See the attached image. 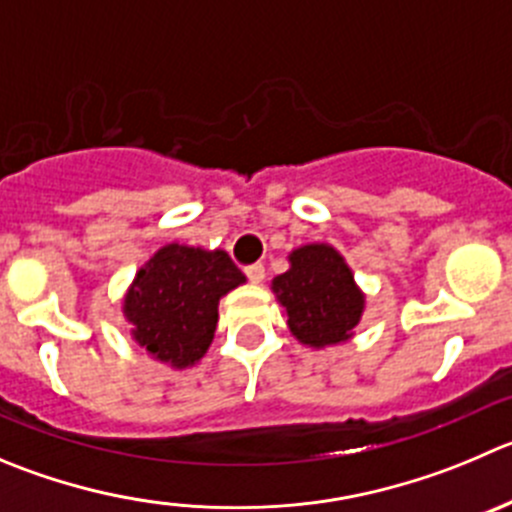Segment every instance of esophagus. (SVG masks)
Masks as SVG:
<instances>
[{
  "instance_id": "34e87169",
  "label": "esophagus",
  "mask_w": 512,
  "mask_h": 512,
  "mask_svg": "<svg viewBox=\"0 0 512 512\" xmlns=\"http://www.w3.org/2000/svg\"><path fill=\"white\" fill-rule=\"evenodd\" d=\"M246 276H248V281H251V284H261V281H264V276H266V271H264V266H261V264H251V266H246Z\"/></svg>"
}]
</instances>
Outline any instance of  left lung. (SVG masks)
Instances as JSON below:
<instances>
[{
    "instance_id": "obj_1",
    "label": "left lung",
    "mask_w": 512,
    "mask_h": 512,
    "mask_svg": "<svg viewBox=\"0 0 512 512\" xmlns=\"http://www.w3.org/2000/svg\"><path fill=\"white\" fill-rule=\"evenodd\" d=\"M286 324L301 344L324 349L354 337L364 294L342 253L329 243H306L289 253V271L271 281Z\"/></svg>"
}]
</instances>
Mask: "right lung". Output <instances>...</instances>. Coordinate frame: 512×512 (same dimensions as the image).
Returning <instances> with one entry per match:
<instances>
[{
	"mask_svg": "<svg viewBox=\"0 0 512 512\" xmlns=\"http://www.w3.org/2000/svg\"><path fill=\"white\" fill-rule=\"evenodd\" d=\"M246 284L226 251L165 243L150 256L123 296L130 337L158 362L193 367L208 352L218 324V301Z\"/></svg>",
	"mask_w": 512,
	"mask_h": 512,
	"instance_id": "add662e5",
	"label": "right lung"
}]
</instances>
